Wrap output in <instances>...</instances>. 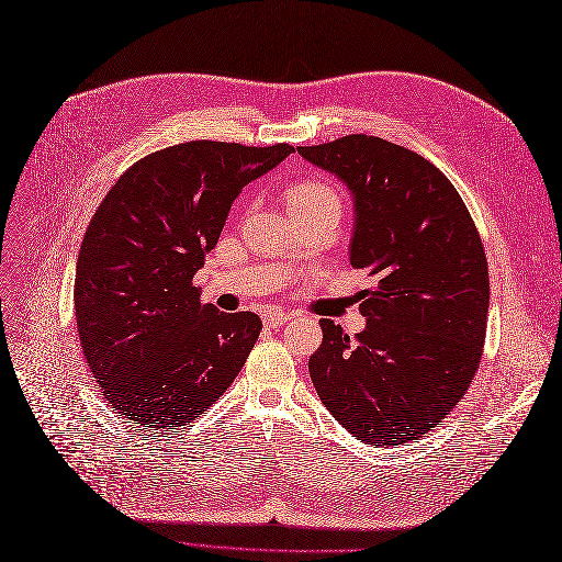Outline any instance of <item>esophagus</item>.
<instances>
[{
    "label": "esophagus",
    "mask_w": 562,
    "mask_h": 562,
    "mask_svg": "<svg viewBox=\"0 0 562 562\" xmlns=\"http://www.w3.org/2000/svg\"><path fill=\"white\" fill-rule=\"evenodd\" d=\"M290 313H283V311H277V308H270V311H265L262 313V325L265 327H272V329H277V327H283L285 323H290Z\"/></svg>",
    "instance_id": "1"
}]
</instances>
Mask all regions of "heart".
<instances>
[{"label": "heart", "instance_id": "heart-1", "mask_svg": "<svg viewBox=\"0 0 562 562\" xmlns=\"http://www.w3.org/2000/svg\"><path fill=\"white\" fill-rule=\"evenodd\" d=\"M285 201L290 215H297V212H311L319 207H338V194L334 187L323 180H300L292 182L285 190Z\"/></svg>", "mask_w": 562, "mask_h": 562}]
</instances>
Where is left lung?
I'll list each match as a JSON object with an SVG mask.
<instances>
[{
	"label": "left lung",
	"instance_id": "left-lung-1",
	"mask_svg": "<svg viewBox=\"0 0 562 562\" xmlns=\"http://www.w3.org/2000/svg\"><path fill=\"white\" fill-rule=\"evenodd\" d=\"M297 153L347 187L350 262L378 279L363 290L366 329L355 338L319 319L313 386L352 437L407 443L437 427L475 375L490 311L483 243L456 187L409 148L350 135Z\"/></svg>",
	"mask_w": 562,
	"mask_h": 562
}]
</instances>
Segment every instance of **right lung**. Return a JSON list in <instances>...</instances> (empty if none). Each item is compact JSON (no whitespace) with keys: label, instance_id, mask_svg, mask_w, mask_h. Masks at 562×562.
I'll return each mask as SVG.
<instances>
[{"label":"right lung","instance_id":"1","mask_svg":"<svg viewBox=\"0 0 562 562\" xmlns=\"http://www.w3.org/2000/svg\"><path fill=\"white\" fill-rule=\"evenodd\" d=\"M295 153L187 142L132 165L79 247L75 317L102 395L146 430H176L233 384L262 329L256 313L201 304L192 285L233 201Z\"/></svg>","mask_w":562,"mask_h":562}]
</instances>
